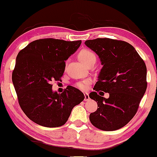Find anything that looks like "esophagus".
<instances>
[{"mask_svg":"<svg viewBox=\"0 0 157 157\" xmlns=\"http://www.w3.org/2000/svg\"><path fill=\"white\" fill-rule=\"evenodd\" d=\"M84 101H89L90 100V97H89V94L87 93H84Z\"/></svg>","mask_w":157,"mask_h":157,"instance_id":"esophagus-1","label":"esophagus"}]
</instances>
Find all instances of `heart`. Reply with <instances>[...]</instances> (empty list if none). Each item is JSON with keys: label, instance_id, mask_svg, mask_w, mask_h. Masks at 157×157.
Here are the masks:
<instances>
[{"label": "heart", "instance_id": "b5f03b06", "mask_svg": "<svg viewBox=\"0 0 157 157\" xmlns=\"http://www.w3.org/2000/svg\"><path fill=\"white\" fill-rule=\"evenodd\" d=\"M78 59L82 63L84 64H87L89 62L92 61H96V55L93 51H91L89 49H83L79 52L78 53ZM90 85V81H84V82H80V83L77 84V87L80 88L81 90H86L89 87Z\"/></svg>", "mask_w": 157, "mask_h": 157}]
</instances>
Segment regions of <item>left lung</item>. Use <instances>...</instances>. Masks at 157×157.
Returning a JSON list of instances; mask_svg holds the SVG:
<instances>
[{"label":"left lung","instance_id":"8db88e82","mask_svg":"<svg viewBox=\"0 0 157 157\" xmlns=\"http://www.w3.org/2000/svg\"><path fill=\"white\" fill-rule=\"evenodd\" d=\"M84 44L97 54L103 65L93 87L96 91L89 95L98 107L90 113V121L102 131L120 129L136 113L147 89L146 65L128 42L105 38ZM99 90L108 92L109 98L98 94Z\"/></svg>","mask_w":157,"mask_h":157}]
</instances>
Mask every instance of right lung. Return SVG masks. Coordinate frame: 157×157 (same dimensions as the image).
<instances>
[{
    "instance_id": "1",
    "label": "right lung",
    "mask_w": 157,
    "mask_h": 157,
    "mask_svg": "<svg viewBox=\"0 0 157 157\" xmlns=\"http://www.w3.org/2000/svg\"><path fill=\"white\" fill-rule=\"evenodd\" d=\"M82 40L44 38L31 42L17 54L12 83L21 108L30 120L47 128L62 126L72 110L84 99L83 93L69 86L63 93L52 90V81L61 80L65 61Z\"/></svg>"
}]
</instances>
